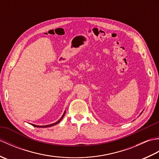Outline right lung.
I'll return each instance as SVG.
<instances>
[{
    "label": "right lung",
    "mask_w": 159,
    "mask_h": 159,
    "mask_svg": "<svg viewBox=\"0 0 159 159\" xmlns=\"http://www.w3.org/2000/svg\"><path fill=\"white\" fill-rule=\"evenodd\" d=\"M64 115H65V113H63V116L61 117V119L58 121H57L56 123H54V124H50V125H46V126H37V125H34V124H32L33 126H35V127H39V128H47V127H50V126H54V125H55V124H58L59 121L62 120V118L63 117V116H64Z\"/></svg>",
    "instance_id": "right-lung-1"
}]
</instances>
